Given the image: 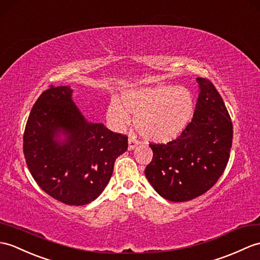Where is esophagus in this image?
<instances>
[{
    "label": "esophagus",
    "instance_id": "34e87169",
    "mask_svg": "<svg viewBox=\"0 0 260 260\" xmlns=\"http://www.w3.org/2000/svg\"><path fill=\"white\" fill-rule=\"evenodd\" d=\"M138 141H136L134 137H129L128 138V149L129 150H132V149H134L136 146H138Z\"/></svg>",
    "mask_w": 260,
    "mask_h": 260
}]
</instances>
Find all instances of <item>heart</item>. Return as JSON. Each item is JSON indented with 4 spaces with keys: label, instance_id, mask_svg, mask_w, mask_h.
<instances>
[{
    "label": "heart",
    "instance_id": "heart-1",
    "mask_svg": "<svg viewBox=\"0 0 260 260\" xmlns=\"http://www.w3.org/2000/svg\"><path fill=\"white\" fill-rule=\"evenodd\" d=\"M118 100H112L107 119L114 128L123 129L135 115V127L148 142L168 143L177 138L189 124L194 99L183 86L157 84L125 89Z\"/></svg>",
    "mask_w": 260,
    "mask_h": 260
}]
</instances>
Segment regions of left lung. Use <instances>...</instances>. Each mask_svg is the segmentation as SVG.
I'll list each match as a JSON object with an SVG mask.
<instances>
[{"label":"left lung","mask_w":260,"mask_h":260,"mask_svg":"<svg viewBox=\"0 0 260 260\" xmlns=\"http://www.w3.org/2000/svg\"><path fill=\"white\" fill-rule=\"evenodd\" d=\"M199 95L191 122L177 140L149 144L153 159L145 175L153 188L171 202L205 194L224 173L231 155L233 124L225 103L206 78L198 77Z\"/></svg>","instance_id":"left-lung-1"}]
</instances>
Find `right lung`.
<instances>
[{
	"label": "right lung",
	"instance_id": "obj_1",
	"mask_svg": "<svg viewBox=\"0 0 260 260\" xmlns=\"http://www.w3.org/2000/svg\"><path fill=\"white\" fill-rule=\"evenodd\" d=\"M72 93L70 86L51 85L40 95L24 131L23 152L29 173L46 194L81 206L105 189L128 143L126 135L88 122Z\"/></svg>",
	"mask_w": 260,
	"mask_h": 260
}]
</instances>
